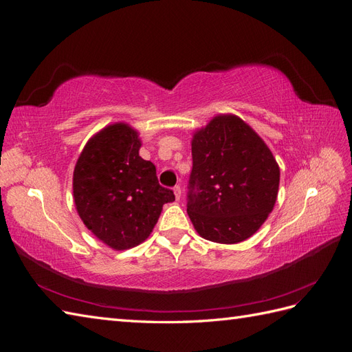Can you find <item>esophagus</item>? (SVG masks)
Returning <instances> with one entry per match:
<instances>
[{
    "mask_svg": "<svg viewBox=\"0 0 352 352\" xmlns=\"http://www.w3.org/2000/svg\"><path fill=\"white\" fill-rule=\"evenodd\" d=\"M173 192H175L176 199H180V197H182V188H180L179 185H176V186L173 188Z\"/></svg>",
    "mask_w": 352,
    "mask_h": 352,
    "instance_id": "obj_1",
    "label": "esophagus"
}]
</instances>
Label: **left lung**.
Segmentation results:
<instances>
[{
	"label": "left lung",
	"instance_id": "1",
	"mask_svg": "<svg viewBox=\"0 0 352 352\" xmlns=\"http://www.w3.org/2000/svg\"><path fill=\"white\" fill-rule=\"evenodd\" d=\"M279 179L261 138L236 116H216L192 138L188 216L204 239L242 242L269 217Z\"/></svg>",
	"mask_w": 352,
	"mask_h": 352
}]
</instances>
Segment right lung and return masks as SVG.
<instances>
[{"instance_id": "add662e5", "label": "right lung", "mask_w": 352, "mask_h": 352, "mask_svg": "<svg viewBox=\"0 0 352 352\" xmlns=\"http://www.w3.org/2000/svg\"><path fill=\"white\" fill-rule=\"evenodd\" d=\"M141 140L126 123L94 135L73 172V197L82 221L110 248L129 250L153 232L172 189L158 184L155 166L140 155Z\"/></svg>"}]
</instances>
